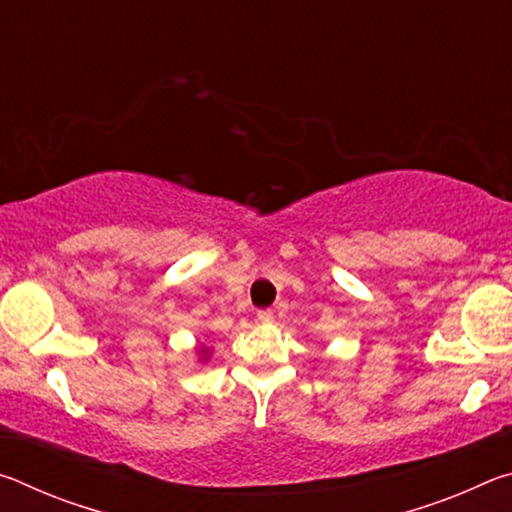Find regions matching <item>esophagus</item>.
Here are the masks:
<instances>
[{"instance_id":"obj_1","label":"esophagus","mask_w":512,"mask_h":512,"mask_svg":"<svg viewBox=\"0 0 512 512\" xmlns=\"http://www.w3.org/2000/svg\"><path fill=\"white\" fill-rule=\"evenodd\" d=\"M257 320L262 325H271L273 323V311L271 309H264V311H257Z\"/></svg>"}]
</instances>
